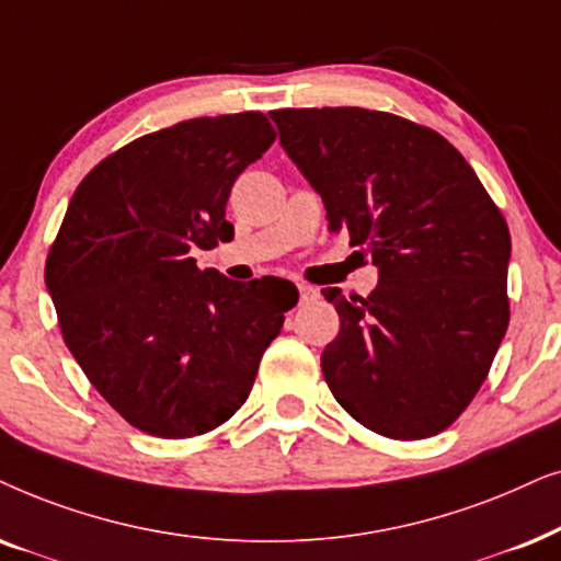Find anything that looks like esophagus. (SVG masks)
Returning <instances> with one entry per match:
<instances>
[{
	"instance_id": "esophagus-1",
	"label": "esophagus",
	"mask_w": 561,
	"mask_h": 561,
	"mask_svg": "<svg viewBox=\"0 0 561 561\" xmlns=\"http://www.w3.org/2000/svg\"><path fill=\"white\" fill-rule=\"evenodd\" d=\"M320 297V293H318V287H312V285H300V302H316Z\"/></svg>"
}]
</instances>
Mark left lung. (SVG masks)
Wrapping results in <instances>:
<instances>
[{
  "label": "left lung",
  "instance_id": "1",
  "mask_svg": "<svg viewBox=\"0 0 561 561\" xmlns=\"http://www.w3.org/2000/svg\"><path fill=\"white\" fill-rule=\"evenodd\" d=\"M279 144L379 268L367 297L323 289L341 331L320 367L379 436L442 433L488 377L507 331L511 233L474 169L436 130L362 107L274 110Z\"/></svg>",
  "mask_w": 561,
  "mask_h": 561
}]
</instances>
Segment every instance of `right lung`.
Here are the masks:
<instances>
[{"label": "right lung", "instance_id": "right-lung-1", "mask_svg": "<svg viewBox=\"0 0 561 561\" xmlns=\"http://www.w3.org/2000/svg\"><path fill=\"white\" fill-rule=\"evenodd\" d=\"M274 138L261 112L184 119L107 156L73 192L46 287L79 367L138 431L192 438L226 423L297 305L293 282H233L192 259L233 238L230 186Z\"/></svg>", "mask_w": 561, "mask_h": 561}]
</instances>
